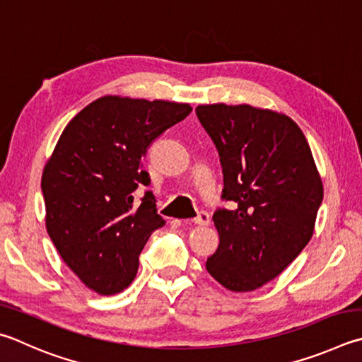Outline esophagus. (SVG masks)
Masks as SVG:
<instances>
[{"mask_svg": "<svg viewBox=\"0 0 362 362\" xmlns=\"http://www.w3.org/2000/svg\"><path fill=\"white\" fill-rule=\"evenodd\" d=\"M194 225H198V226H207L209 223H210V215L207 214V212H201L198 216H196V218H193L192 220Z\"/></svg>", "mask_w": 362, "mask_h": 362, "instance_id": "esophagus-1", "label": "esophagus"}]
</instances>
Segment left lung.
<instances>
[{"mask_svg":"<svg viewBox=\"0 0 362 362\" xmlns=\"http://www.w3.org/2000/svg\"><path fill=\"white\" fill-rule=\"evenodd\" d=\"M218 150L220 235L206 269L229 291H253L281 274L312 239L323 183L304 133L290 117L248 104L196 107Z\"/></svg>","mask_w":362,"mask_h":362,"instance_id":"8db88e82","label":"left lung"}]
</instances>
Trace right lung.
Listing matches in <instances>:
<instances>
[{
    "instance_id": "right-lung-1",
    "label": "right lung",
    "mask_w": 362,
    "mask_h": 362,
    "mask_svg": "<svg viewBox=\"0 0 362 362\" xmlns=\"http://www.w3.org/2000/svg\"><path fill=\"white\" fill-rule=\"evenodd\" d=\"M189 112L183 103L103 96L72 118L45 163V228L66 266L98 294L134 280L144 245L166 223L152 192L139 206L133 193L150 185L142 169L150 144Z\"/></svg>"
}]
</instances>
